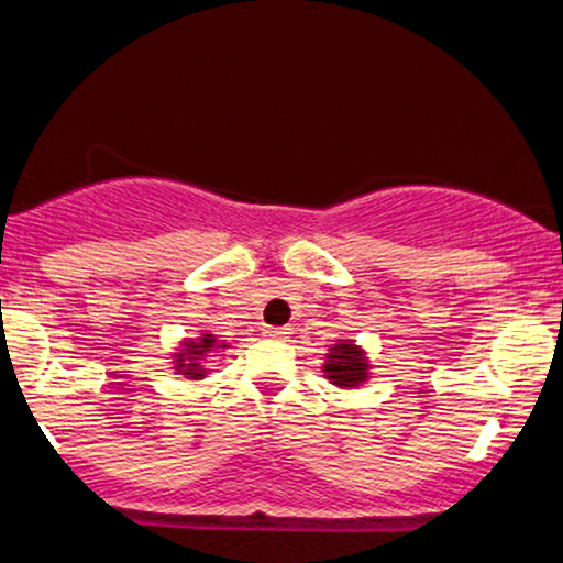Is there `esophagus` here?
Instances as JSON below:
<instances>
[{
    "instance_id": "obj_1",
    "label": "esophagus",
    "mask_w": 563,
    "mask_h": 563,
    "mask_svg": "<svg viewBox=\"0 0 563 563\" xmlns=\"http://www.w3.org/2000/svg\"><path fill=\"white\" fill-rule=\"evenodd\" d=\"M264 335H269V339L286 341L288 335H290V331H288V328H273V325H269V328H264Z\"/></svg>"
}]
</instances>
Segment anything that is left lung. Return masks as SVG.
<instances>
[{
	"label": "left lung",
	"mask_w": 563,
	"mask_h": 563,
	"mask_svg": "<svg viewBox=\"0 0 563 563\" xmlns=\"http://www.w3.org/2000/svg\"><path fill=\"white\" fill-rule=\"evenodd\" d=\"M367 363L354 344H339L331 349L325 363L328 378L333 380L335 386H357L367 378Z\"/></svg>",
	"instance_id": "1"
}]
</instances>
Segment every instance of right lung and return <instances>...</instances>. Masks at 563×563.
Segmentation results:
<instances>
[{"mask_svg": "<svg viewBox=\"0 0 563 563\" xmlns=\"http://www.w3.org/2000/svg\"><path fill=\"white\" fill-rule=\"evenodd\" d=\"M211 346H214V335H209V333H206L203 339H200V344H190V346H187L185 354H190V357H187V360H177V363H179L177 367H179V371H183V376H190V378H200V376H203L206 371H200L198 357H200V354L209 352Z\"/></svg>", "mask_w": 563, "mask_h": 563, "instance_id": "1", "label": "right lung"}]
</instances>
